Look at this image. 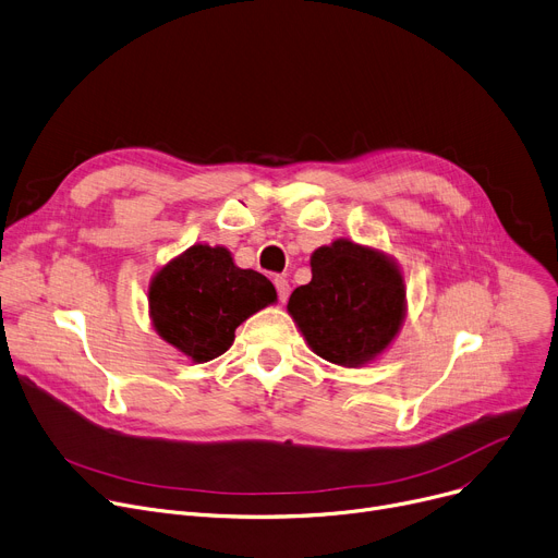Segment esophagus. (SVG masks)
<instances>
[{"label":"esophagus","mask_w":558,"mask_h":558,"mask_svg":"<svg viewBox=\"0 0 558 558\" xmlns=\"http://www.w3.org/2000/svg\"><path fill=\"white\" fill-rule=\"evenodd\" d=\"M275 288H277V294H279V302L286 304L288 294H290V283L286 277H275Z\"/></svg>","instance_id":"34e87169"}]
</instances>
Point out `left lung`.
Listing matches in <instances>:
<instances>
[{
  "mask_svg": "<svg viewBox=\"0 0 558 558\" xmlns=\"http://www.w3.org/2000/svg\"><path fill=\"white\" fill-rule=\"evenodd\" d=\"M313 279L294 288L288 313L308 347L333 365L357 367L397 338L405 315V283L391 260L351 241L311 256Z\"/></svg>",
  "mask_w": 558,
  "mask_h": 558,
  "instance_id": "1",
  "label": "left lung"
}]
</instances>
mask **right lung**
<instances>
[{
  "label": "right lung",
  "mask_w": 558,
  "mask_h": 558,
  "mask_svg": "<svg viewBox=\"0 0 558 558\" xmlns=\"http://www.w3.org/2000/svg\"><path fill=\"white\" fill-rule=\"evenodd\" d=\"M277 300L268 277L234 266L225 247L193 245L148 290L157 333L189 355L207 363L234 342L236 326Z\"/></svg>",
  "instance_id": "obj_1"
}]
</instances>
